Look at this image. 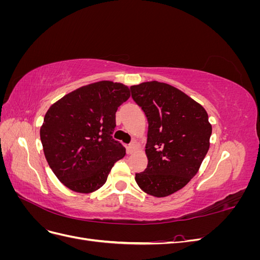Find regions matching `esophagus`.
<instances>
[{"label":"esophagus","mask_w":260,"mask_h":260,"mask_svg":"<svg viewBox=\"0 0 260 260\" xmlns=\"http://www.w3.org/2000/svg\"><path fill=\"white\" fill-rule=\"evenodd\" d=\"M138 147H139V144L136 142V141H133L131 144L128 145V152L129 153H133L135 151H137Z\"/></svg>","instance_id":"1"}]
</instances>
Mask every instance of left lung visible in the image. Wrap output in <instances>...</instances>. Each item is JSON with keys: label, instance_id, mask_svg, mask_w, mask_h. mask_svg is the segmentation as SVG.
Masks as SVG:
<instances>
[{"label": "left lung", "instance_id": "obj_1", "mask_svg": "<svg viewBox=\"0 0 260 260\" xmlns=\"http://www.w3.org/2000/svg\"><path fill=\"white\" fill-rule=\"evenodd\" d=\"M130 90L148 121V164L136 174V181L145 193L165 198L198 174L209 149L208 115L198 102L167 83L143 82Z\"/></svg>", "mask_w": 260, "mask_h": 260}]
</instances>
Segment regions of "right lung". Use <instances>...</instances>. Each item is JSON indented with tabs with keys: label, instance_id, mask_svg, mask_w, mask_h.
Masks as SVG:
<instances>
[{
	"label": "right lung",
	"instance_id": "add662e5",
	"mask_svg": "<svg viewBox=\"0 0 260 260\" xmlns=\"http://www.w3.org/2000/svg\"><path fill=\"white\" fill-rule=\"evenodd\" d=\"M129 98L127 85L100 81L66 94L46 112L40 129L45 158L72 191L99 190L114 164L125 155L112 135L117 109Z\"/></svg>",
	"mask_w": 260,
	"mask_h": 260
}]
</instances>
